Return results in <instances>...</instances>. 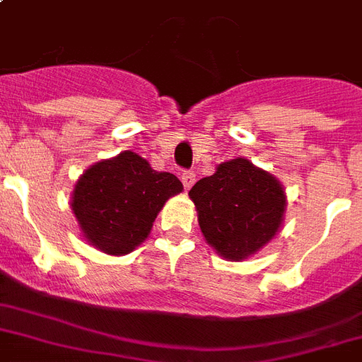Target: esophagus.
<instances>
[{
	"label": "esophagus",
	"mask_w": 362,
	"mask_h": 362,
	"mask_svg": "<svg viewBox=\"0 0 362 362\" xmlns=\"http://www.w3.org/2000/svg\"><path fill=\"white\" fill-rule=\"evenodd\" d=\"M181 181H183L185 188H190L194 185V181H196V174H194L192 170H185L183 175H181Z\"/></svg>",
	"instance_id": "1"
}]
</instances>
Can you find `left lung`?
<instances>
[{
    "instance_id": "8db88e82",
    "label": "left lung",
    "mask_w": 362,
    "mask_h": 362,
    "mask_svg": "<svg viewBox=\"0 0 362 362\" xmlns=\"http://www.w3.org/2000/svg\"><path fill=\"white\" fill-rule=\"evenodd\" d=\"M205 240L228 260L255 255L282 223L286 196L273 175L247 159H233L188 192Z\"/></svg>"
}]
</instances>
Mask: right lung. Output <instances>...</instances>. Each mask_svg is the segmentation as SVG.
Listing matches in <instances>:
<instances>
[{
    "instance_id": "right-lung-1",
    "label": "right lung",
    "mask_w": 362,
    "mask_h": 362,
    "mask_svg": "<svg viewBox=\"0 0 362 362\" xmlns=\"http://www.w3.org/2000/svg\"><path fill=\"white\" fill-rule=\"evenodd\" d=\"M183 190L170 172H157L134 151L100 160L78 179L73 211L88 242L107 255L143 243L168 197Z\"/></svg>"
}]
</instances>
